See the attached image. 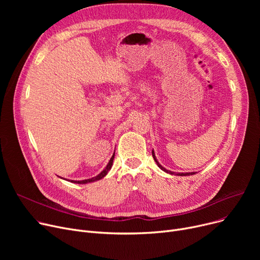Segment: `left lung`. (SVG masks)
Here are the masks:
<instances>
[{
  "label": "left lung",
  "mask_w": 260,
  "mask_h": 260,
  "mask_svg": "<svg viewBox=\"0 0 260 260\" xmlns=\"http://www.w3.org/2000/svg\"><path fill=\"white\" fill-rule=\"evenodd\" d=\"M152 155H153V158H154L155 162L157 163V166L159 167V169H160V170H162L163 172H166V173L170 174V175H177V176H190V175H194V174H196V172H190V173H175V172L169 171V170H167L166 168H163V167L160 165L159 161H158V160H157V158H156V155H155L154 149H153V151H152Z\"/></svg>",
  "instance_id": "obj_1"
}]
</instances>
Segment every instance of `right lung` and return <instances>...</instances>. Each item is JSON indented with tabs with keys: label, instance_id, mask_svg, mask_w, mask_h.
<instances>
[{
	"label": "right lung",
	"instance_id": "obj_1",
	"mask_svg": "<svg viewBox=\"0 0 260 260\" xmlns=\"http://www.w3.org/2000/svg\"><path fill=\"white\" fill-rule=\"evenodd\" d=\"M114 158H115V153L113 154L112 158L109 159V161H108V163H107V166L104 168V170H103L100 174H98L97 176H95V177H92V178H88V179H85V180H67V179H65V178H62V179L67 180V181H71V182H73V183H78V184H86V183H90V182H94V181L101 180L102 178H104V177L107 175V173H108L109 171H111V169H112V167H113Z\"/></svg>",
	"mask_w": 260,
	"mask_h": 260
}]
</instances>
